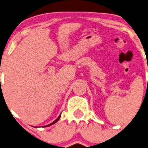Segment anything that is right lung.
Returning a JSON list of instances; mask_svg holds the SVG:
<instances>
[{"label":"right lung","mask_w":148,"mask_h":148,"mask_svg":"<svg viewBox=\"0 0 148 148\" xmlns=\"http://www.w3.org/2000/svg\"><path fill=\"white\" fill-rule=\"evenodd\" d=\"M60 117H61V114H60V115L59 116V117H58V118L56 119V120H54V121H53V122H51V124H49V125H46V126H44V127H48V126H50V125H53V124H55V123H56V122H57V121L59 120V118H60Z\"/></svg>","instance_id":"right-lung-1"}]
</instances>
